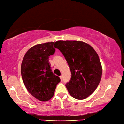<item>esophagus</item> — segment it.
<instances>
[{
    "mask_svg": "<svg viewBox=\"0 0 124 124\" xmlns=\"http://www.w3.org/2000/svg\"><path fill=\"white\" fill-rule=\"evenodd\" d=\"M60 79H61V80H62V79H63V78H62V76H60Z\"/></svg>",
    "mask_w": 124,
    "mask_h": 124,
    "instance_id": "esophagus-1",
    "label": "esophagus"
}]
</instances>
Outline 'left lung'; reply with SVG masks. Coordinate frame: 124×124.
I'll use <instances>...</instances> for the list:
<instances>
[{"mask_svg": "<svg viewBox=\"0 0 124 124\" xmlns=\"http://www.w3.org/2000/svg\"><path fill=\"white\" fill-rule=\"evenodd\" d=\"M54 47L65 57L71 72V78L66 85L72 97L84 99L93 93L101 82L102 67L94 49L80 41H57Z\"/></svg>", "mask_w": 124, "mask_h": 124, "instance_id": "obj_1", "label": "left lung"}]
</instances>
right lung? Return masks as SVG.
Returning <instances> with one entry per match:
<instances>
[{"mask_svg":"<svg viewBox=\"0 0 124 124\" xmlns=\"http://www.w3.org/2000/svg\"><path fill=\"white\" fill-rule=\"evenodd\" d=\"M54 42L37 44L23 57L21 73L25 87L33 97L41 101H48L54 95L60 78L51 70L48 57L54 54Z\"/></svg>","mask_w":124,"mask_h":124,"instance_id":"right-lung-1","label":"right lung"}]
</instances>
